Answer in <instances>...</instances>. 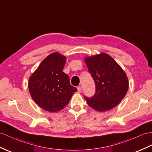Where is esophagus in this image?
Wrapping results in <instances>:
<instances>
[{
  "instance_id": "obj_1",
  "label": "esophagus",
  "mask_w": 152,
  "mask_h": 152,
  "mask_svg": "<svg viewBox=\"0 0 152 152\" xmlns=\"http://www.w3.org/2000/svg\"><path fill=\"white\" fill-rule=\"evenodd\" d=\"M77 91H78L79 93H81L82 92V87L81 86H78L77 87Z\"/></svg>"
}]
</instances>
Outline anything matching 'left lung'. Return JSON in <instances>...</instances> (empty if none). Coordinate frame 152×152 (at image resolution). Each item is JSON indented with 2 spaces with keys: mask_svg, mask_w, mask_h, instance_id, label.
I'll return each mask as SVG.
<instances>
[{
  "mask_svg": "<svg viewBox=\"0 0 152 152\" xmlns=\"http://www.w3.org/2000/svg\"><path fill=\"white\" fill-rule=\"evenodd\" d=\"M85 60L96 86L93 96H84L87 104L100 112L116 107L124 98L128 89L126 73L111 56L105 53Z\"/></svg>",
  "mask_w": 152,
  "mask_h": 152,
  "instance_id": "left-lung-1",
  "label": "left lung"
}]
</instances>
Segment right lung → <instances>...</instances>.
Wrapping results in <instances>:
<instances>
[{
    "label": "right lung",
    "instance_id": "right-lung-1",
    "mask_svg": "<svg viewBox=\"0 0 152 152\" xmlns=\"http://www.w3.org/2000/svg\"><path fill=\"white\" fill-rule=\"evenodd\" d=\"M66 58L58 52L46 58L32 75L28 88L35 102L49 112L61 110L77 91L70 83L69 76L63 72Z\"/></svg>",
    "mask_w": 152,
    "mask_h": 152
}]
</instances>
